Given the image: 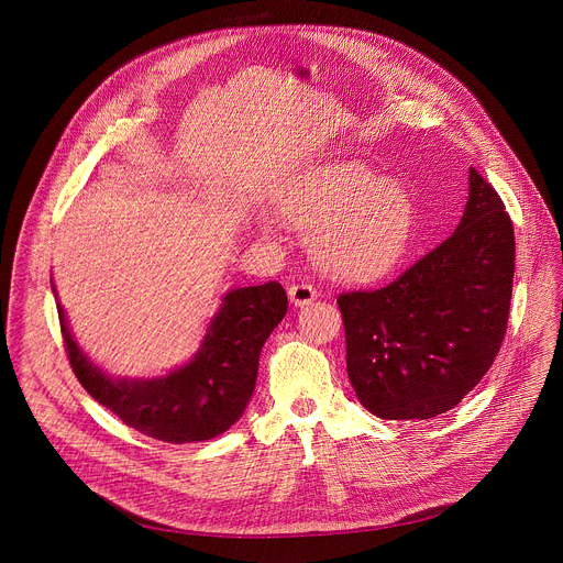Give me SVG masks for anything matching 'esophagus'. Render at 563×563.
<instances>
[{"label": "esophagus", "mask_w": 563, "mask_h": 563, "mask_svg": "<svg viewBox=\"0 0 563 563\" xmlns=\"http://www.w3.org/2000/svg\"><path fill=\"white\" fill-rule=\"evenodd\" d=\"M314 299H317V289L308 283H297V285L289 287V301L294 306L303 308V306H310Z\"/></svg>", "instance_id": "obj_1"}]
</instances>
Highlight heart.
Wrapping results in <instances>:
<instances>
[{
  "mask_svg": "<svg viewBox=\"0 0 563 563\" xmlns=\"http://www.w3.org/2000/svg\"><path fill=\"white\" fill-rule=\"evenodd\" d=\"M287 223L312 234L323 272L342 280H372L404 257L416 210L408 191L358 164H329L280 200Z\"/></svg>",
  "mask_w": 563,
  "mask_h": 563,
  "instance_id": "1",
  "label": "heart"
}]
</instances>
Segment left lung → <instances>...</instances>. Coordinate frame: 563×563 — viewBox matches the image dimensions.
<instances>
[{
  "mask_svg": "<svg viewBox=\"0 0 563 563\" xmlns=\"http://www.w3.org/2000/svg\"><path fill=\"white\" fill-rule=\"evenodd\" d=\"M516 269L505 202L470 168V196L445 242L378 289L338 297L346 372L383 420L452 410L490 369L507 333Z\"/></svg>",
  "mask_w": 563,
  "mask_h": 563,
  "instance_id": "obj_1",
  "label": "left lung"
}]
</instances>
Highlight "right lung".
Masks as SVG:
<instances>
[{"label":"right lung","mask_w":563,"mask_h":563,"mask_svg":"<svg viewBox=\"0 0 563 563\" xmlns=\"http://www.w3.org/2000/svg\"><path fill=\"white\" fill-rule=\"evenodd\" d=\"M70 367L84 390L128 427L183 445L210 440L242 418L255 390L260 351L287 312L280 283L232 289L194 356L159 378H111L88 361L56 306Z\"/></svg>","instance_id":"1"}]
</instances>
